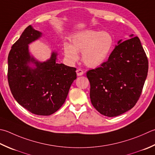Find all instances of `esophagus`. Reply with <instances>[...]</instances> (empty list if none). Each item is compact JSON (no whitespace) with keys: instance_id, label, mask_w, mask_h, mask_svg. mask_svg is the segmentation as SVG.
I'll list each match as a JSON object with an SVG mask.
<instances>
[{"instance_id":"obj_1","label":"esophagus","mask_w":155,"mask_h":155,"mask_svg":"<svg viewBox=\"0 0 155 155\" xmlns=\"http://www.w3.org/2000/svg\"><path fill=\"white\" fill-rule=\"evenodd\" d=\"M76 72H77V74L78 76H82V75H83V74L84 73V72L81 69H77V71H76Z\"/></svg>"}]
</instances>
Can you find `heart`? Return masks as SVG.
<instances>
[{
	"mask_svg": "<svg viewBox=\"0 0 155 155\" xmlns=\"http://www.w3.org/2000/svg\"><path fill=\"white\" fill-rule=\"evenodd\" d=\"M114 39L110 33L86 30L72 38V45L64 44V53L71 63L79 59L78 52H82L83 62L89 67H97L104 63L113 46Z\"/></svg>",
	"mask_w": 155,
	"mask_h": 155,
	"instance_id": "heart-1",
	"label": "heart"
}]
</instances>
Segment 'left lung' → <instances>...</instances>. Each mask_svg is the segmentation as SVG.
<instances>
[{
	"instance_id": "obj_1",
	"label": "left lung",
	"mask_w": 155,
	"mask_h": 155,
	"mask_svg": "<svg viewBox=\"0 0 155 155\" xmlns=\"http://www.w3.org/2000/svg\"><path fill=\"white\" fill-rule=\"evenodd\" d=\"M117 44L107 61L87 72L91 104L107 117L120 116L134 107L148 74V58L137 36Z\"/></svg>"
}]
</instances>
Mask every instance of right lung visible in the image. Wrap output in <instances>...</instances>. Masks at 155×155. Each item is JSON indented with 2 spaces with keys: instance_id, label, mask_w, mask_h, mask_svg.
<instances>
[{
  "instance_id": "add662e5",
  "label": "right lung",
  "mask_w": 155,
  "mask_h": 155,
  "mask_svg": "<svg viewBox=\"0 0 155 155\" xmlns=\"http://www.w3.org/2000/svg\"><path fill=\"white\" fill-rule=\"evenodd\" d=\"M41 33L29 25L12 45L8 56L7 77L12 95L18 104L39 116H50L62 107L72 82L77 78L76 68L56 63L53 52L46 62L30 56L28 44ZM36 67L28 66L30 62Z\"/></svg>"
}]
</instances>
